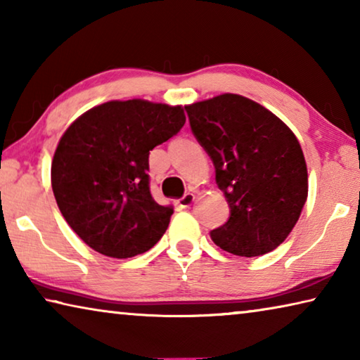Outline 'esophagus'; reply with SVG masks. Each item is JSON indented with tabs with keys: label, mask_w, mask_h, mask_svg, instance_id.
Listing matches in <instances>:
<instances>
[{
	"label": "esophagus",
	"mask_w": 360,
	"mask_h": 360,
	"mask_svg": "<svg viewBox=\"0 0 360 360\" xmlns=\"http://www.w3.org/2000/svg\"><path fill=\"white\" fill-rule=\"evenodd\" d=\"M193 202H195V193L187 192V193H184V197H181L178 200V205L181 206V208H188V206H191Z\"/></svg>",
	"instance_id": "esophagus-1"
}]
</instances>
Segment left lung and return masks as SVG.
Here are the masks:
<instances>
[{
	"label": "left lung",
	"instance_id": "8db88e82",
	"mask_svg": "<svg viewBox=\"0 0 360 360\" xmlns=\"http://www.w3.org/2000/svg\"><path fill=\"white\" fill-rule=\"evenodd\" d=\"M186 112L230 208L229 221L210 231L211 240L241 257L276 249L295 227L308 197L307 163L295 135L241 95L193 103Z\"/></svg>",
	"mask_w": 360,
	"mask_h": 360
}]
</instances>
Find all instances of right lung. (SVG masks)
Masks as SVG:
<instances>
[{"label": "right lung", "mask_w": 360, "mask_h": 360, "mask_svg": "<svg viewBox=\"0 0 360 360\" xmlns=\"http://www.w3.org/2000/svg\"><path fill=\"white\" fill-rule=\"evenodd\" d=\"M184 124L181 106L144 100L108 101L72 122L53 155L52 191L85 245L114 259L157 245L173 208L152 198L149 154Z\"/></svg>", "instance_id": "obj_1"}]
</instances>
